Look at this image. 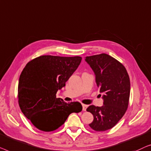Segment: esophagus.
Here are the masks:
<instances>
[{
    "label": "esophagus",
    "instance_id": "esophagus-1",
    "mask_svg": "<svg viewBox=\"0 0 151 151\" xmlns=\"http://www.w3.org/2000/svg\"><path fill=\"white\" fill-rule=\"evenodd\" d=\"M82 106H83V111H86V109H87V108H88V105H85V104H83Z\"/></svg>",
    "mask_w": 151,
    "mask_h": 151
}]
</instances>
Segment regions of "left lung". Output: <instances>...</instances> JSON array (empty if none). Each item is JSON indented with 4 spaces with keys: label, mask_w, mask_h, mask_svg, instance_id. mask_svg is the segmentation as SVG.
Here are the masks:
<instances>
[{
    "label": "left lung",
    "mask_w": 151,
    "mask_h": 151,
    "mask_svg": "<svg viewBox=\"0 0 151 151\" xmlns=\"http://www.w3.org/2000/svg\"><path fill=\"white\" fill-rule=\"evenodd\" d=\"M94 71L96 83L103 96V105L89 106L94 116L90 127L96 131L111 129L124 115L129 105L130 79L125 67L110 55L102 53L86 57Z\"/></svg>",
    "instance_id": "left-lung-1"
}]
</instances>
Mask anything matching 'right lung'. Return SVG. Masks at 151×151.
<instances>
[{"mask_svg": "<svg viewBox=\"0 0 151 151\" xmlns=\"http://www.w3.org/2000/svg\"><path fill=\"white\" fill-rule=\"evenodd\" d=\"M81 57L42 55L27 63L18 83V103L23 114L40 130L49 132L63 124L70 114L82 111L78 102L56 98L79 65Z\"/></svg>", "mask_w": 151, "mask_h": 151, "instance_id": "1", "label": "right lung"}]
</instances>
